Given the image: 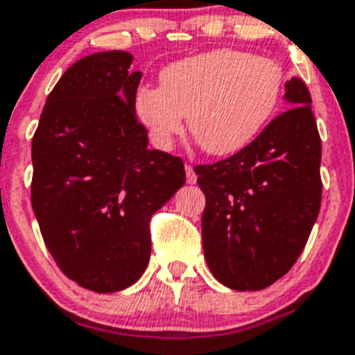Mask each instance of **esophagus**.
<instances>
[{"label":"esophagus","instance_id":"obj_1","mask_svg":"<svg viewBox=\"0 0 355 355\" xmlns=\"http://www.w3.org/2000/svg\"><path fill=\"white\" fill-rule=\"evenodd\" d=\"M186 178H187V184H195L196 182L195 169H193V166L189 164H186Z\"/></svg>","mask_w":355,"mask_h":355}]
</instances>
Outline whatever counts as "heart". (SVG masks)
Returning a JSON list of instances; mask_svg holds the SVG:
<instances>
[{"instance_id": "heart-1", "label": "heart", "mask_w": 355, "mask_h": 355, "mask_svg": "<svg viewBox=\"0 0 355 355\" xmlns=\"http://www.w3.org/2000/svg\"><path fill=\"white\" fill-rule=\"evenodd\" d=\"M160 87L143 85L134 112L159 150H169L184 123L211 155H232L275 116L286 73L277 60L241 49H212L160 71Z\"/></svg>"}]
</instances>
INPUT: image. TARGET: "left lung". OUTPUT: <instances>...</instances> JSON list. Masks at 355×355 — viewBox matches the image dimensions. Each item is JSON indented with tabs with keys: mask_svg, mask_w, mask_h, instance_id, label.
I'll return each mask as SVG.
<instances>
[{
	"mask_svg": "<svg viewBox=\"0 0 355 355\" xmlns=\"http://www.w3.org/2000/svg\"><path fill=\"white\" fill-rule=\"evenodd\" d=\"M291 109L248 146L196 166L205 195L203 254L216 280L259 291L286 275L306 246L322 203V141L300 78L286 82Z\"/></svg>",
	"mask_w": 355,
	"mask_h": 355,
	"instance_id": "1",
	"label": "left lung"
}]
</instances>
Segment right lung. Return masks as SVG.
<instances>
[{
    "label": "right lung",
    "mask_w": 355,
    "mask_h": 355,
    "mask_svg": "<svg viewBox=\"0 0 355 355\" xmlns=\"http://www.w3.org/2000/svg\"><path fill=\"white\" fill-rule=\"evenodd\" d=\"M128 51L80 58L49 92L32 139V207L57 266L94 293L139 280L150 218L186 184L180 157L148 148Z\"/></svg>",
    "instance_id": "right-lung-1"
}]
</instances>
